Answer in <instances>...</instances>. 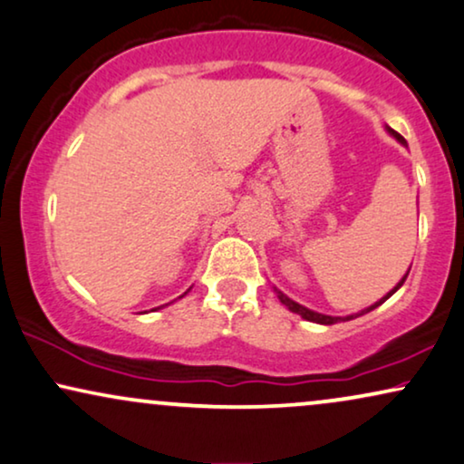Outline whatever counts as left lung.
Here are the masks:
<instances>
[{
    "instance_id": "8db88e82",
    "label": "left lung",
    "mask_w": 464,
    "mask_h": 464,
    "mask_svg": "<svg viewBox=\"0 0 464 464\" xmlns=\"http://www.w3.org/2000/svg\"><path fill=\"white\" fill-rule=\"evenodd\" d=\"M385 130H388V132L392 134V137H394V139L398 140V143H401V145H404V148H407V140H404V139L401 137V134H398L396 130H392V128H390V126H385ZM409 269H411V267H409ZM407 276H409V272H407V274H404L401 280H398V285L394 286V289H392V291L388 293V295H383V297H381V300H379V302H374V304H372V306L363 308V310H360V313H355V314H347V316H332V314H324V313H316V310H310V308H306V306H302V304L293 302V300H291V297H286V295H285V293H283V291H280V289H276V286H274V291H276V295H278V300H280V302H283V304H285V306L291 310V313L300 314V316H302V319H306V321H313V324H321V325H334V324H343V321H351V319H357V316H362V314L371 313V310H374V308H377V306H381V304H383L385 300H390V297H392V295H394V293H396L398 289H401V286L404 285V280H407Z\"/></svg>"
}]
</instances>
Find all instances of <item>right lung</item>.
Masks as SVG:
<instances>
[{
	"instance_id": "obj_1",
	"label": "right lung",
	"mask_w": 464,
	"mask_h": 464,
	"mask_svg": "<svg viewBox=\"0 0 464 464\" xmlns=\"http://www.w3.org/2000/svg\"><path fill=\"white\" fill-rule=\"evenodd\" d=\"M188 291H190V289H188ZM188 291H186V293H188ZM186 293H184V295H186ZM184 295H181V297H184ZM160 308H162V306H160ZM145 313H148V310H145Z\"/></svg>"
}]
</instances>
